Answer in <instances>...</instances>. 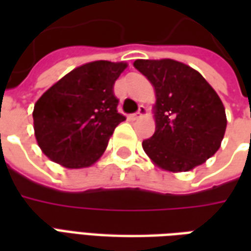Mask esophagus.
<instances>
[{"label":"esophagus","mask_w":251,"mask_h":251,"mask_svg":"<svg viewBox=\"0 0 251 251\" xmlns=\"http://www.w3.org/2000/svg\"><path fill=\"white\" fill-rule=\"evenodd\" d=\"M147 107H145V106H140V107H138V111H137V113H134V114H131V120H138V118H141L142 115H145L147 114Z\"/></svg>","instance_id":"esophagus-1"}]
</instances>
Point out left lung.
<instances>
[{"instance_id":"1","label":"left lung","mask_w":251,"mask_h":251,"mask_svg":"<svg viewBox=\"0 0 251 251\" xmlns=\"http://www.w3.org/2000/svg\"><path fill=\"white\" fill-rule=\"evenodd\" d=\"M133 66L156 91V130L142 141L149 158L171 172L205 163L221 148L227 125L215 90L194 68L172 59H138Z\"/></svg>"}]
</instances>
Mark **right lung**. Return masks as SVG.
<instances>
[{
  "label": "right lung",
  "instance_id": "1",
  "mask_svg": "<svg viewBox=\"0 0 251 251\" xmlns=\"http://www.w3.org/2000/svg\"><path fill=\"white\" fill-rule=\"evenodd\" d=\"M126 67L107 60L83 64L41 95L33 109V127L47 157L76 169L102 156L114 129L125 121L117 110L114 83Z\"/></svg>",
  "mask_w": 251,
  "mask_h": 251
}]
</instances>
